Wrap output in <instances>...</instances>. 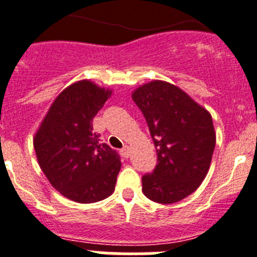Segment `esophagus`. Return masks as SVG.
Returning <instances> with one entry per match:
<instances>
[{"label": "esophagus", "instance_id": "34e87169", "mask_svg": "<svg viewBox=\"0 0 257 257\" xmlns=\"http://www.w3.org/2000/svg\"><path fill=\"white\" fill-rule=\"evenodd\" d=\"M121 154L124 158H127V157L130 156V149H128V147H123V148L121 149Z\"/></svg>", "mask_w": 257, "mask_h": 257}]
</instances>
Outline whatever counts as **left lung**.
<instances>
[{
    "mask_svg": "<svg viewBox=\"0 0 257 257\" xmlns=\"http://www.w3.org/2000/svg\"><path fill=\"white\" fill-rule=\"evenodd\" d=\"M133 100L144 114L157 152L153 172L142 178L143 193L163 205L181 201L201 185L210 169L216 144L212 117L165 81L140 86Z\"/></svg>",
    "mask_w": 257,
    "mask_h": 257,
    "instance_id": "1",
    "label": "left lung"
}]
</instances>
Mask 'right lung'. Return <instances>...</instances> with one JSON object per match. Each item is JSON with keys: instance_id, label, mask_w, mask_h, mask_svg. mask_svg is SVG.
Returning <instances> with one entry per match:
<instances>
[{"instance_id": "1", "label": "right lung", "mask_w": 257, "mask_h": 257, "mask_svg": "<svg viewBox=\"0 0 257 257\" xmlns=\"http://www.w3.org/2000/svg\"><path fill=\"white\" fill-rule=\"evenodd\" d=\"M110 95V90L87 79L68 86L50 106L33 140L50 184L78 203H94L114 192L121 160L92 131V119Z\"/></svg>"}]
</instances>
